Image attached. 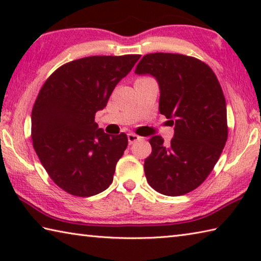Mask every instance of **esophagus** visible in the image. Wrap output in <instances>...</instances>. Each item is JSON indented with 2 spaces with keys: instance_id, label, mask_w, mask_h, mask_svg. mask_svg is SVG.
Instances as JSON below:
<instances>
[{
  "instance_id": "esophagus-1",
  "label": "esophagus",
  "mask_w": 261,
  "mask_h": 261,
  "mask_svg": "<svg viewBox=\"0 0 261 261\" xmlns=\"http://www.w3.org/2000/svg\"><path fill=\"white\" fill-rule=\"evenodd\" d=\"M140 138H141V137H139L138 135H136V134H129V135H127V140H129V144L130 145L136 143V141H138Z\"/></svg>"
}]
</instances>
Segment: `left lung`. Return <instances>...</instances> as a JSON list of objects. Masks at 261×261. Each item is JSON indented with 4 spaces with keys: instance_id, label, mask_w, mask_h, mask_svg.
<instances>
[{
    "instance_id": "left-lung-1",
    "label": "left lung",
    "mask_w": 261,
    "mask_h": 261,
    "mask_svg": "<svg viewBox=\"0 0 261 261\" xmlns=\"http://www.w3.org/2000/svg\"><path fill=\"white\" fill-rule=\"evenodd\" d=\"M135 72L155 77L159 110L175 124L170 144L161 136L149 139L147 182L165 196L191 192L213 170L228 138L226 99L218 78L202 61L171 53L145 55Z\"/></svg>"
}]
</instances>
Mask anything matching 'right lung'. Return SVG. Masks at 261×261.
I'll list each match as a JSON object with an SVG mask.
<instances>
[{
    "label": "right lung",
    "instance_id": "right-lung-1",
    "mask_svg": "<svg viewBox=\"0 0 261 261\" xmlns=\"http://www.w3.org/2000/svg\"><path fill=\"white\" fill-rule=\"evenodd\" d=\"M139 57L74 60L56 69L42 85L32 109L31 137L41 165L65 192L91 197L112 184L127 137L105 134L94 117Z\"/></svg>",
    "mask_w": 261,
    "mask_h": 261
}]
</instances>
